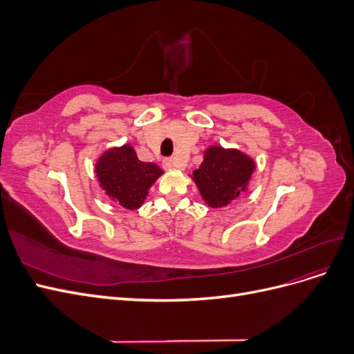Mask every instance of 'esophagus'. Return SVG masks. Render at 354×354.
I'll return each instance as SVG.
<instances>
[{"label": "esophagus", "instance_id": "1", "mask_svg": "<svg viewBox=\"0 0 354 354\" xmlns=\"http://www.w3.org/2000/svg\"><path fill=\"white\" fill-rule=\"evenodd\" d=\"M162 167H164L165 169H173V168H176V162H174V159H173V158H167V159H164Z\"/></svg>", "mask_w": 354, "mask_h": 354}]
</instances>
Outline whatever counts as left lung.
I'll return each instance as SVG.
<instances>
[{"mask_svg":"<svg viewBox=\"0 0 354 354\" xmlns=\"http://www.w3.org/2000/svg\"><path fill=\"white\" fill-rule=\"evenodd\" d=\"M255 168L254 160L236 149L212 146L203 153V162L194 171V180L209 207H226L245 190Z\"/></svg>","mask_w":354,"mask_h":354,"instance_id":"left-lung-1","label":"left lung"}]
</instances>
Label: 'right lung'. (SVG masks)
Instances as JSON below:
<instances>
[{
  "mask_svg": "<svg viewBox=\"0 0 354 354\" xmlns=\"http://www.w3.org/2000/svg\"><path fill=\"white\" fill-rule=\"evenodd\" d=\"M95 173L106 195L127 209H136L164 171L156 164L138 160L134 149L124 145L104 152L95 164Z\"/></svg>",
  "mask_w": 354,
  "mask_h": 354,
  "instance_id": "add662e5",
  "label": "right lung"
}]
</instances>
